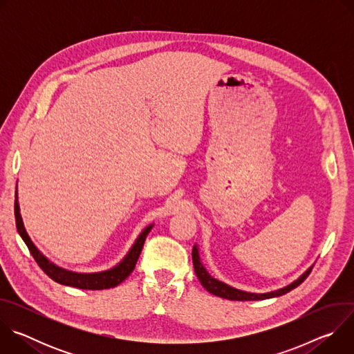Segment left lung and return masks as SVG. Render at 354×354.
I'll return each instance as SVG.
<instances>
[{"instance_id":"obj_1","label":"left lung","mask_w":354,"mask_h":354,"mask_svg":"<svg viewBox=\"0 0 354 354\" xmlns=\"http://www.w3.org/2000/svg\"><path fill=\"white\" fill-rule=\"evenodd\" d=\"M192 259H193L194 273H196L197 279L200 280L201 286H203L209 292H212V294H214L217 297H223V298L234 299V301H258V299H266V298H273V297L283 295V294L291 291L292 288H295L297 286H299L302 281H304L308 277V274L311 273V269H313V266L308 268L297 280H294L292 283H290V284H287V286H284L281 288H277V290H273V291H269V292H248V291H242V290H238L235 287H231L227 283L214 279L206 270L203 263H201L200 252H198L197 245L193 246Z\"/></svg>"}]
</instances>
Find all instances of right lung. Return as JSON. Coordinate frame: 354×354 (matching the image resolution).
<instances>
[{
  "label": "right lung",
  "mask_w": 354,
  "mask_h": 354,
  "mask_svg": "<svg viewBox=\"0 0 354 354\" xmlns=\"http://www.w3.org/2000/svg\"><path fill=\"white\" fill-rule=\"evenodd\" d=\"M15 223H17V230L21 235V238L24 239V242L26 243L28 249L30 250V255L35 258L36 263L41 268V270L57 283L64 284V286H71V287H77V288H82V290H104V288H112L119 286L123 280H126L129 277V274L133 272L138 257L141 254V249L144 246V241L148 235V232L151 231V228L154 227V224L147 225L140 235L136 238L134 243L131 245V248L129 249L127 254L124 255V258L115 265L113 268L108 269V270H102V272H93V273H80V272H73V270H67L64 268L57 266L56 263L50 262L41 252L37 249V246L33 243V241L30 239L25 225H24V220L21 216V207H19V200H18V185H17V190H15Z\"/></svg>",
  "instance_id": "add662e5"
}]
</instances>
